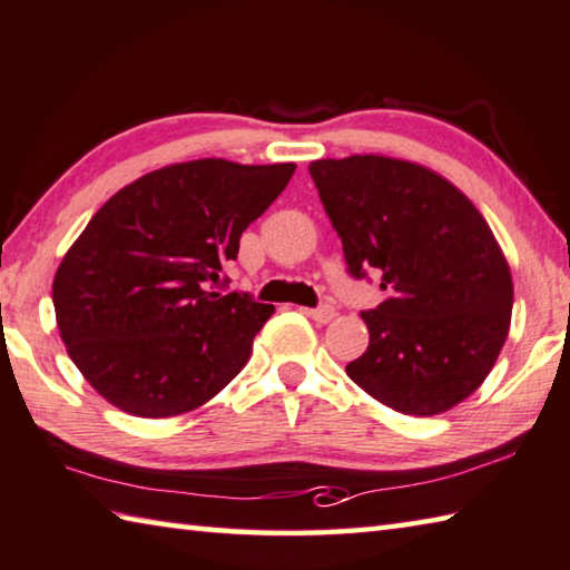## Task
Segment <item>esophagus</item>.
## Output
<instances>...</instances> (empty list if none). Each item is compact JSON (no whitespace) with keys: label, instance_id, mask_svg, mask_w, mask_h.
Segmentation results:
<instances>
[{"label":"esophagus","instance_id":"esophagus-1","mask_svg":"<svg viewBox=\"0 0 570 570\" xmlns=\"http://www.w3.org/2000/svg\"><path fill=\"white\" fill-rule=\"evenodd\" d=\"M306 314L312 316L314 321H318V324H328V321L336 316L334 306H328V304H321V306H316V308H306Z\"/></svg>","mask_w":570,"mask_h":570}]
</instances>
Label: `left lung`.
Returning a JSON list of instances; mask_svg holds the SVG:
<instances>
[{
    "label": "left lung",
    "mask_w": 570,
    "mask_h": 570,
    "mask_svg": "<svg viewBox=\"0 0 570 570\" xmlns=\"http://www.w3.org/2000/svg\"><path fill=\"white\" fill-rule=\"evenodd\" d=\"M348 274H381L348 379L384 406L436 416L483 384L511 328L513 282L469 196L421 164L354 154L308 164Z\"/></svg>",
    "instance_id": "1"
}]
</instances>
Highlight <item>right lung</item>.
I'll return each instance as SVG.
<instances>
[{"mask_svg":"<svg viewBox=\"0 0 570 570\" xmlns=\"http://www.w3.org/2000/svg\"><path fill=\"white\" fill-rule=\"evenodd\" d=\"M294 169L169 164L91 216L61 258L51 302L69 358L111 406L141 419L179 416L246 366L274 306L212 284Z\"/></svg>","mask_w":570,"mask_h":570,"instance_id":"right-lung-1","label":"right lung"}]
</instances>
